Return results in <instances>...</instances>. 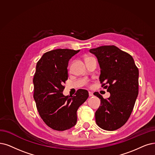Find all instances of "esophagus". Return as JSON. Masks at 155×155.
Here are the masks:
<instances>
[{
  "label": "esophagus",
  "mask_w": 155,
  "mask_h": 155,
  "mask_svg": "<svg viewBox=\"0 0 155 155\" xmlns=\"http://www.w3.org/2000/svg\"><path fill=\"white\" fill-rule=\"evenodd\" d=\"M92 96H94V94L91 91H89V97H92Z\"/></svg>",
  "instance_id": "1"
}]
</instances>
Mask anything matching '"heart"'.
Wrapping results in <instances>:
<instances>
[{
    "mask_svg": "<svg viewBox=\"0 0 155 155\" xmlns=\"http://www.w3.org/2000/svg\"><path fill=\"white\" fill-rule=\"evenodd\" d=\"M90 58V57H87V58H86V59H87V58Z\"/></svg>",
    "mask_w": 155,
    "mask_h": 155,
    "instance_id": "obj_1",
    "label": "heart"
}]
</instances>
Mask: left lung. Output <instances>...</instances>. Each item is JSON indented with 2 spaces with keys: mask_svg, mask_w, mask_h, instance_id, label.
<instances>
[{
  "mask_svg": "<svg viewBox=\"0 0 155 155\" xmlns=\"http://www.w3.org/2000/svg\"><path fill=\"white\" fill-rule=\"evenodd\" d=\"M97 58L101 68L102 86L110 93L105 99L98 92L101 106L95 112L97 125L108 131L120 128L128 120L139 94V70L130 54L115 46L90 49Z\"/></svg>",
  "mask_w": 155,
  "mask_h": 155,
  "instance_id": "8db88e82",
  "label": "left lung"
}]
</instances>
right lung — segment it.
Masks as SVG:
<instances>
[{"label": "right lung", "mask_w": 155, "mask_h": 155, "mask_svg": "<svg viewBox=\"0 0 155 155\" xmlns=\"http://www.w3.org/2000/svg\"><path fill=\"white\" fill-rule=\"evenodd\" d=\"M79 51L54 49L43 54L36 65L34 98L42 120L55 130H66L76 124L77 110L89 96L83 89L71 97L62 94L68 79L69 61Z\"/></svg>", "instance_id": "right-lung-1"}]
</instances>
